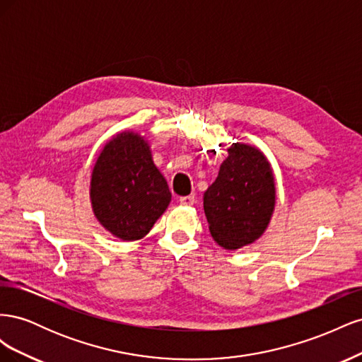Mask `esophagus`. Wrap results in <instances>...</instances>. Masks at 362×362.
Returning <instances> with one entry per match:
<instances>
[{
  "mask_svg": "<svg viewBox=\"0 0 362 362\" xmlns=\"http://www.w3.org/2000/svg\"><path fill=\"white\" fill-rule=\"evenodd\" d=\"M194 201H196L194 194L181 196V198H180V204H181V205H193V204H194Z\"/></svg>",
  "mask_w": 362,
  "mask_h": 362,
  "instance_id": "obj_1",
  "label": "esophagus"
}]
</instances>
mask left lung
Returning a JSON list of instances; mask_svg holds the SVG:
<instances>
[{
  "mask_svg": "<svg viewBox=\"0 0 362 362\" xmlns=\"http://www.w3.org/2000/svg\"><path fill=\"white\" fill-rule=\"evenodd\" d=\"M276 204L275 177L267 157L246 144H233L216 181L204 193V211L214 242L235 250L258 240Z\"/></svg>",
  "mask_w": 362,
  "mask_h": 362,
  "instance_id": "1",
  "label": "left lung"
}]
</instances>
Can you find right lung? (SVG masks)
I'll use <instances>...</instances> for the list:
<instances>
[{
    "label": "right lung",
    "instance_id": "1",
    "mask_svg": "<svg viewBox=\"0 0 362 362\" xmlns=\"http://www.w3.org/2000/svg\"><path fill=\"white\" fill-rule=\"evenodd\" d=\"M170 199L144 136L122 131L107 141L92 169L90 202L108 233L124 242L144 238Z\"/></svg>",
    "mask_w": 362,
    "mask_h": 362
}]
</instances>
